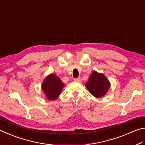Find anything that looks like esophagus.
Returning a JSON list of instances; mask_svg holds the SVG:
<instances>
[{"label":"esophagus","mask_w":145,"mask_h":145,"mask_svg":"<svg viewBox=\"0 0 145 145\" xmlns=\"http://www.w3.org/2000/svg\"><path fill=\"white\" fill-rule=\"evenodd\" d=\"M74 80L75 81V82H82V78H74Z\"/></svg>","instance_id":"1"}]
</instances>
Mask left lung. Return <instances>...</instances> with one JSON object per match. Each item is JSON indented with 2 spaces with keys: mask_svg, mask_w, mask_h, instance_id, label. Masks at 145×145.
I'll use <instances>...</instances> for the list:
<instances>
[{
  "mask_svg": "<svg viewBox=\"0 0 145 145\" xmlns=\"http://www.w3.org/2000/svg\"><path fill=\"white\" fill-rule=\"evenodd\" d=\"M85 86L91 94L99 98L107 93L110 87V83L105 75L93 71Z\"/></svg>",
  "mask_w": 145,
  "mask_h": 145,
  "instance_id": "1",
  "label": "left lung"
}]
</instances>
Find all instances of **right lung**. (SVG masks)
Segmentation results:
<instances>
[{"label":"right lung","mask_w":145,"mask_h":145,"mask_svg":"<svg viewBox=\"0 0 145 145\" xmlns=\"http://www.w3.org/2000/svg\"><path fill=\"white\" fill-rule=\"evenodd\" d=\"M64 84L55 74H50L46 78L42 85V89L48 100H55L62 91Z\"/></svg>","instance_id":"1"}]
</instances>
